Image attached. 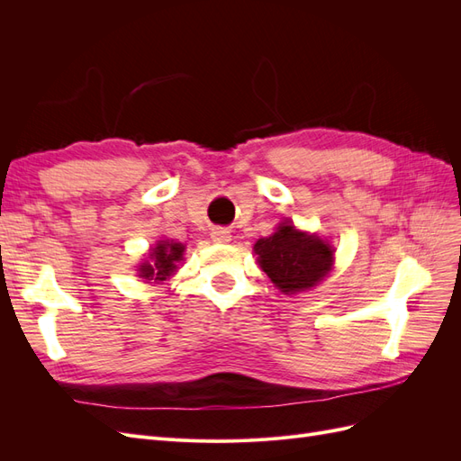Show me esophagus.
I'll return each mask as SVG.
<instances>
[{
  "label": "esophagus",
  "instance_id": "34e87169",
  "mask_svg": "<svg viewBox=\"0 0 461 461\" xmlns=\"http://www.w3.org/2000/svg\"><path fill=\"white\" fill-rule=\"evenodd\" d=\"M212 239L213 242H219V244H225V242H230V232L227 229L222 227H217L212 230Z\"/></svg>",
  "mask_w": 461,
  "mask_h": 461
}]
</instances>
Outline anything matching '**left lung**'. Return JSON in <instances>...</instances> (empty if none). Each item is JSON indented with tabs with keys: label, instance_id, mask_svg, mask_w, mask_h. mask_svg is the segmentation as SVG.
I'll return each mask as SVG.
<instances>
[{
	"label": "left lung",
	"instance_id": "obj_1",
	"mask_svg": "<svg viewBox=\"0 0 461 461\" xmlns=\"http://www.w3.org/2000/svg\"><path fill=\"white\" fill-rule=\"evenodd\" d=\"M259 267L285 294L315 286L330 271L334 249L313 234L300 232L292 222H283L269 239L254 246Z\"/></svg>",
	"mask_w": 461,
	"mask_h": 461
}]
</instances>
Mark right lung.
I'll use <instances>...</instances> for the list:
<instances>
[{"label":"right lung","instance_id":"right-lung-1","mask_svg":"<svg viewBox=\"0 0 461 461\" xmlns=\"http://www.w3.org/2000/svg\"><path fill=\"white\" fill-rule=\"evenodd\" d=\"M183 244L159 242L151 249V261H144L140 265V276L148 278V281H165L175 273L176 261L183 259Z\"/></svg>","mask_w":461,"mask_h":461}]
</instances>
